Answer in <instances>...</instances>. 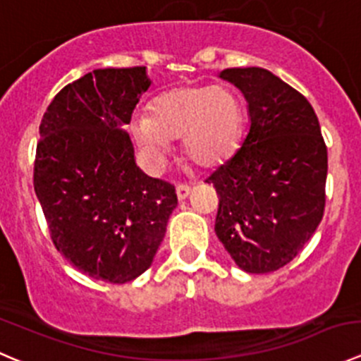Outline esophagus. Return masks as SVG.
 Here are the masks:
<instances>
[{"label": "esophagus", "instance_id": "34e87169", "mask_svg": "<svg viewBox=\"0 0 361 361\" xmlns=\"http://www.w3.org/2000/svg\"><path fill=\"white\" fill-rule=\"evenodd\" d=\"M189 192H191V188H189L188 184H179V185H177V198H179V200L188 198Z\"/></svg>", "mask_w": 361, "mask_h": 361}]
</instances>
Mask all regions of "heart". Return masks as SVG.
Wrapping results in <instances>:
<instances>
[{
    "label": "heart",
    "instance_id": "obj_1",
    "mask_svg": "<svg viewBox=\"0 0 361 361\" xmlns=\"http://www.w3.org/2000/svg\"><path fill=\"white\" fill-rule=\"evenodd\" d=\"M138 144L154 159L170 151V140L184 137L189 161L202 169L221 165L237 149L242 106L237 96L214 85H180L152 99L149 116L131 124Z\"/></svg>",
    "mask_w": 361,
    "mask_h": 361
}]
</instances>
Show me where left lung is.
<instances>
[{"label":"left lung","instance_id":"8db88e82","mask_svg":"<svg viewBox=\"0 0 361 361\" xmlns=\"http://www.w3.org/2000/svg\"><path fill=\"white\" fill-rule=\"evenodd\" d=\"M249 105L251 126L231 158L205 182L216 188V235L242 270L290 263L324 212L328 152L307 98L263 68H226Z\"/></svg>","mask_w":361,"mask_h":361}]
</instances>
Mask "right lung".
<instances>
[{"mask_svg": "<svg viewBox=\"0 0 361 361\" xmlns=\"http://www.w3.org/2000/svg\"><path fill=\"white\" fill-rule=\"evenodd\" d=\"M149 85L145 66L94 70L64 85L40 123L33 184L52 242L112 284L151 267L177 207L176 185L138 169L123 130Z\"/></svg>", "mask_w": 361, "mask_h": 361, "instance_id": "right-lung-1", "label": "right lung"}]
</instances>
